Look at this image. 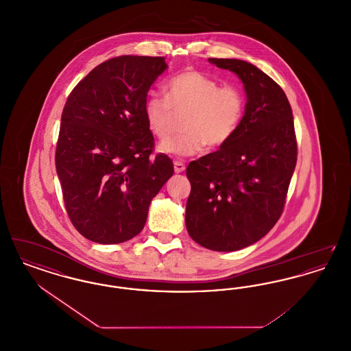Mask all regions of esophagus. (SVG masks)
Here are the masks:
<instances>
[{
  "label": "esophagus",
  "instance_id": "esophagus-1",
  "mask_svg": "<svg viewBox=\"0 0 351 351\" xmlns=\"http://www.w3.org/2000/svg\"><path fill=\"white\" fill-rule=\"evenodd\" d=\"M173 168H175L176 173H180V172H183L184 169H185V165H184L183 162H180V160H175L173 162Z\"/></svg>",
  "mask_w": 351,
  "mask_h": 351
}]
</instances>
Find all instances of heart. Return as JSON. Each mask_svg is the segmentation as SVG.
Instances as JSON below:
<instances>
[{
    "instance_id": "b5f03b06",
    "label": "heart",
    "mask_w": 351,
    "mask_h": 351,
    "mask_svg": "<svg viewBox=\"0 0 351 351\" xmlns=\"http://www.w3.org/2000/svg\"><path fill=\"white\" fill-rule=\"evenodd\" d=\"M165 96L151 95L145 102V118L151 133L164 141L173 131L176 114L187 113L183 134L165 141L159 150L175 156L195 155L208 145L218 149L232 141L246 112L245 92L196 69L171 77Z\"/></svg>"
}]
</instances>
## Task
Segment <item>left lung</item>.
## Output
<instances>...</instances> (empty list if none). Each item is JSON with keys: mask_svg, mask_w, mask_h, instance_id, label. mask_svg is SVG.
<instances>
[{"mask_svg": "<svg viewBox=\"0 0 351 351\" xmlns=\"http://www.w3.org/2000/svg\"><path fill=\"white\" fill-rule=\"evenodd\" d=\"M209 62L242 80L246 112L230 142L188 165L185 226L209 250H241L283 213L298 160L293 116L280 85L259 68L238 59Z\"/></svg>", "mask_w": 351, "mask_h": 351, "instance_id": "1", "label": "left lung"}]
</instances>
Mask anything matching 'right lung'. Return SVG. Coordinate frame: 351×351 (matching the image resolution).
Instances as JSON below:
<instances>
[{"label": "right lung", "instance_id": "1", "mask_svg": "<svg viewBox=\"0 0 351 351\" xmlns=\"http://www.w3.org/2000/svg\"><path fill=\"white\" fill-rule=\"evenodd\" d=\"M163 56L123 55L93 68L68 96L55 166L68 217L86 239L114 245L142 232L150 202L173 173L152 155L147 92Z\"/></svg>", "mask_w": 351, "mask_h": 351}]
</instances>
